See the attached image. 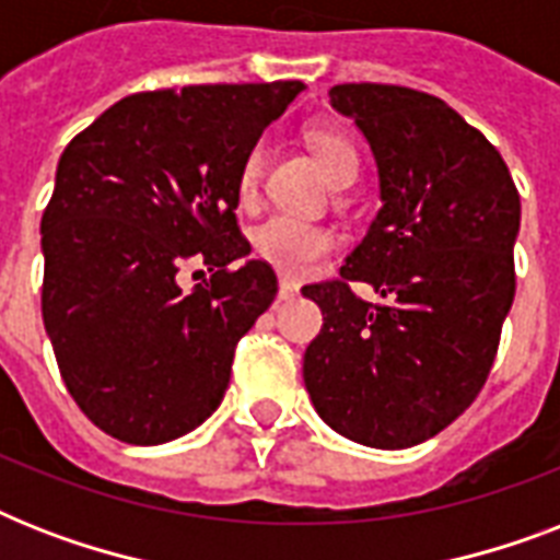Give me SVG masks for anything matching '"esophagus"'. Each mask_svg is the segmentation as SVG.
I'll use <instances>...</instances> for the list:
<instances>
[{
    "instance_id": "obj_1",
    "label": "esophagus",
    "mask_w": 560,
    "mask_h": 560,
    "mask_svg": "<svg viewBox=\"0 0 560 560\" xmlns=\"http://www.w3.org/2000/svg\"><path fill=\"white\" fill-rule=\"evenodd\" d=\"M299 296V284L290 279H281L279 281V302H288V299H296Z\"/></svg>"
}]
</instances>
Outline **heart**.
Returning <instances> with one entry per match:
<instances>
[{
    "label": "heart",
    "mask_w": 560,
    "mask_h": 560,
    "mask_svg": "<svg viewBox=\"0 0 560 560\" xmlns=\"http://www.w3.org/2000/svg\"><path fill=\"white\" fill-rule=\"evenodd\" d=\"M307 142L314 148L316 160L325 168V174L331 177H342L346 171H358V153L351 148V142L337 130L328 127H314L307 133ZM264 168V144H255L253 151L246 153L244 165H241V177H237V188L241 197H253L258 188ZM255 253L267 264H272L279 272L288 276H302L314 267L319 258L331 253L334 237L328 229L316 226L311 220L293 218V214H272L270 220H264L261 226L255 229Z\"/></svg>",
    "instance_id": "heart-1"
}]
</instances>
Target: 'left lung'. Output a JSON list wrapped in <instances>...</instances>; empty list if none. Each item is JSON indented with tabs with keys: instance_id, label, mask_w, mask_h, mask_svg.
<instances>
[{
	"instance_id": "obj_1",
	"label": "left lung",
	"mask_w": 560,
	"mask_h": 560,
	"mask_svg": "<svg viewBox=\"0 0 560 560\" xmlns=\"http://www.w3.org/2000/svg\"><path fill=\"white\" fill-rule=\"evenodd\" d=\"M328 98L369 142L381 209L342 279L302 290L323 311L302 374L331 430L400 451L456 421L491 372L514 302L521 194L494 144L435 95L340 83Z\"/></svg>"
}]
</instances>
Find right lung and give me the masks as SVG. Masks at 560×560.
Instances as JSON below:
<instances>
[{
	"mask_svg": "<svg viewBox=\"0 0 560 560\" xmlns=\"http://www.w3.org/2000/svg\"><path fill=\"white\" fill-rule=\"evenodd\" d=\"M302 90L139 92L66 144L39 223L43 325L69 395L113 439L171 442L220 407L237 340L279 290L246 258L237 177ZM188 260L212 272L191 294L176 281Z\"/></svg>",
	"mask_w": 560,
	"mask_h": 560,
	"instance_id": "right-lung-1",
	"label": "right lung"
}]
</instances>
